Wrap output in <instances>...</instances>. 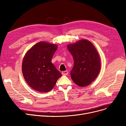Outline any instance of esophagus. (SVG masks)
I'll list each match as a JSON object with an SVG mask.
<instances>
[{"mask_svg":"<svg viewBox=\"0 0 126 126\" xmlns=\"http://www.w3.org/2000/svg\"><path fill=\"white\" fill-rule=\"evenodd\" d=\"M68 74V72L67 71H62V75H64V76H66Z\"/></svg>","mask_w":126,"mask_h":126,"instance_id":"esophagus-1","label":"esophagus"}]
</instances>
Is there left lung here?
Segmentation results:
<instances>
[{
	"label": "left lung",
	"mask_w": 126,
	"mask_h": 126,
	"mask_svg": "<svg viewBox=\"0 0 126 126\" xmlns=\"http://www.w3.org/2000/svg\"><path fill=\"white\" fill-rule=\"evenodd\" d=\"M67 48L74 61L70 71L72 80L80 87L89 85L97 77L101 69L100 58L94 46L89 41L82 39L68 44Z\"/></svg>",
	"instance_id": "obj_1"
}]
</instances>
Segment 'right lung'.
<instances>
[{"instance_id": "right-lung-1", "label": "right lung", "mask_w": 126, "mask_h": 126, "mask_svg": "<svg viewBox=\"0 0 126 126\" xmlns=\"http://www.w3.org/2000/svg\"><path fill=\"white\" fill-rule=\"evenodd\" d=\"M58 46L41 41L36 43L25 55L22 71L25 81L33 89L40 92L50 91L62 74L51 63Z\"/></svg>"}]
</instances>
